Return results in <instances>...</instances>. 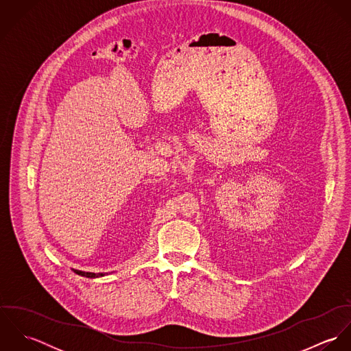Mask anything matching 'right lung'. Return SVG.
I'll list each match as a JSON object with an SVG mask.
<instances>
[{
	"label": "right lung",
	"mask_w": 351,
	"mask_h": 351,
	"mask_svg": "<svg viewBox=\"0 0 351 351\" xmlns=\"http://www.w3.org/2000/svg\"><path fill=\"white\" fill-rule=\"evenodd\" d=\"M74 273H77L78 276H82V277H88V278H97L104 276V273H89V271H81V270H74Z\"/></svg>",
	"instance_id": "add662e5"
}]
</instances>
